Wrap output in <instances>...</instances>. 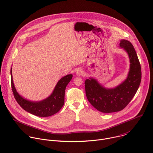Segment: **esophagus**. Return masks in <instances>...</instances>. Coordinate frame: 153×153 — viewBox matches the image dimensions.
I'll list each match as a JSON object with an SVG mask.
<instances>
[{"label": "esophagus", "mask_w": 153, "mask_h": 153, "mask_svg": "<svg viewBox=\"0 0 153 153\" xmlns=\"http://www.w3.org/2000/svg\"><path fill=\"white\" fill-rule=\"evenodd\" d=\"M76 74H77V76H82V75H83V74H84V71H83V70L82 69L79 68V69H78V70H77V71H76Z\"/></svg>", "instance_id": "1"}]
</instances>
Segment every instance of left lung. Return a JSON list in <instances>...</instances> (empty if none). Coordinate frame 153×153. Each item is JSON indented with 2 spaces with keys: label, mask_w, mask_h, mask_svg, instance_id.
Returning a JSON list of instances; mask_svg holds the SVG:
<instances>
[{
  "label": "left lung",
  "mask_w": 153,
  "mask_h": 153,
  "mask_svg": "<svg viewBox=\"0 0 153 153\" xmlns=\"http://www.w3.org/2000/svg\"><path fill=\"white\" fill-rule=\"evenodd\" d=\"M120 46L126 51L130 59V71L127 79L111 89L105 88L93 78L85 82L86 95L89 103L103 113L124 109L136 94L140 83L141 67L133 45L130 41L122 39Z\"/></svg>",
  "instance_id": "8db88e82"
}]
</instances>
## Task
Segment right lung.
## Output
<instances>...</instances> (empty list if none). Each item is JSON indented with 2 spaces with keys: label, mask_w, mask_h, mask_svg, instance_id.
Returning a JSON list of instances; mask_svg holds the SVG:
<instances>
[{
  "label": "right lung",
  "mask_w": 153,
  "mask_h": 153,
  "mask_svg": "<svg viewBox=\"0 0 153 153\" xmlns=\"http://www.w3.org/2000/svg\"><path fill=\"white\" fill-rule=\"evenodd\" d=\"M11 68V87L14 96L19 105L26 111L40 117H47L58 112L64 104L65 91L67 85L72 79L73 75L68 74L57 83L52 94L40 101H31L25 99L17 92L13 80Z\"/></svg>",
  "instance_id": "1"
}]
</instances>
